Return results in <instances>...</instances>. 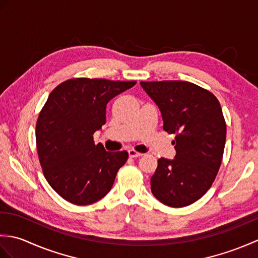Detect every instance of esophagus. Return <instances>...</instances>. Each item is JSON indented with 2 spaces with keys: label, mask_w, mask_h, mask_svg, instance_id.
I'll list each match as a JSON object with an SVG mask.
<instances>
[{
  "label": "esophagus",
  "mask_w": 258,
  "mask_h": 258,
  "mask_svg": "<svg viewBox=\"0 0 258 258\" xmlns=\"http://www.w3.org/2000/svg\"><path fill=\"white\" fill-rule=\"evenodd\" d=\"M128 155H130V157H139V156H142L143 154H142V153H140V152H136L134 150H128Z\"/></svg>",
  "instance_id": "obj_1"
}]
</instances>
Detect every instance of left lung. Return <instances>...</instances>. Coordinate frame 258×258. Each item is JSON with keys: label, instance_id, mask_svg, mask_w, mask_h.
Listing matches in <instances>:
<instances>
[{"label": "left lung", "instance_id": "left-lung-1", "mask_svg": "<svg viewBox=\"0 0 258 258\" xmlns=\"http://www.w3.org/2000/svg\"><path fill=\"white\" fill-rule=\"evenodd\" d=\"M162 114L163 128L175 134L174 160L160 158L151 189L171 207L193 204L210 189L220 169L226 124L215 95L185 81L141 82Z\"/></svg>", "mask_w": 258, "mask_h": 258}]
</instances>
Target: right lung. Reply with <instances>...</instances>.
Masks as SVG:
<instances>
[{"label": "right lung", "instance_id": "1", "mask_svg": "<svg viewBox=\"0 0 258 258\" xmlns=\"http://www.w3.org/2000/svg\"><path fill=\"white\" fill-rule=\"evenodd\" d=\"M136 84L72 79L48 95L36 122L38 160L51 187L75 205H90L111 190L128 153L107 152L93 134L106 122L109 100Z\"/></svg>", "mask_w": 258, "mask_h": 258}]
</instances>
